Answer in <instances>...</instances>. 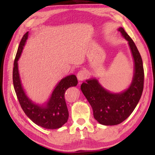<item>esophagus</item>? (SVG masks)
<instances>
[{"label":"esophagus","instance_id":"34e87169","mask_svg":"<svg viewBox=\"0 0 155 155\" xmlns=\"http://www.w3.org/2000/svg\"><path fill=\"white\" fill-rule=\"evenodd\" d=\"M87 77V72L85 70H81L78 72L77 73V78L78 81H83L85 80Z\"/></svg>","mask_w":155,"mask_h":155}]
</instances>
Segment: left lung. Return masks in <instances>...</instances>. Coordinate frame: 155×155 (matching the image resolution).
Here are the masks:
<instances>
[{
    "mask_svg": "<svg viewBox=\"0 0 155 155\" xmlns=\"http://www.w3.org/2000/svg\"><path fill=\"white\" fill-rule=\"evenodd\" d=\"M118 31L128 41L134 62L133 81L127 90L120 93H111L104 89L95 78L87 80L81 89L90 103L94 118L104 125H116L130 116L139 103L144 87V68L139 51L124 28Z\"/></svg>",
    "mask_w": 155,
    "mask_h": 155,
    "instance_id": "8db88e82",
    "label": "left lung"
}]
</instances>
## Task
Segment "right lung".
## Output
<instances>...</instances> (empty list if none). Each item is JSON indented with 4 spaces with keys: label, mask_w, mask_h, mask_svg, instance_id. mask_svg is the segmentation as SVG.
Returning a JSON list of instances; mask_svg holds the SVG:
<instances>
[{
    "label": "right lung",
    "mask_w": 155,
    "mask_h": 155,
    "mask_svg": "<svg viewBox=\"0 0 155 155\" xmlns=\"http://www.w3.org/2000/svg\"><path fill=\"white\" fill-rule=\"evenodd\" d=\"M28 32L23 36L18 48L14 62L12 80L15 93L19 103L26 115L36 124L47 129H57L67 122L68 111L64 99V93L69 87L78 84L75 75H69L62 78L56 86L50 99L45 106L34 103L23 90L18 69V60L28 38Z\"/></svg>",
    "instance_id": "add662e5"
}]
</instances>
